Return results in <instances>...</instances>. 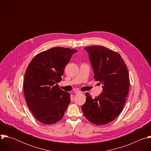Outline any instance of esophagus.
Masks as SVG:
<instances>
[{
  "label": "esophagus",
  "instance_id": "esophagus-1",
  "mask_svg": "<svg viewBox=\"0 0 151 151\" xmlns=\"http://www.w3.org/2000/svg\"><path fill=\"white\" fill-rule=\"evenodd\" d=\"M74 93H75V94H78V93H81V91H78V90H75V91H74Z\"/></svg>",
  "mask_w": 151,
  "mask_h": 151
}]
</instances>
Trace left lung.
Instances as JSON below:
<instances>
[{
    "instance_id": "left-lung-1",
    "label": "left lung",
    "mask_w": 151,
    "mask_h": 151,
    "mask_svg": "<svg viewBox=\"0 0 151 151\" xmlns=\"http://www.w3.org/2000/svg\"><path fill=\"white\" fill-rule=\"evenodd\" d=\"M84 50L88 53L94 78L103 85V92L94 99L86 93L81 109L91 123L106 125L119 115L125 103L130 85L127 67L119 54L104 47L93 45Z\"/></svg>"
}]
</instances>
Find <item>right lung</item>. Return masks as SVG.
Masks as SVG:
<instances>
[{"label":"right lung","instance_id":"1","mask_svg":"<svg viewBox=\"0 0 151 151\" xmlns=\"http://www.w3.org/2000/svg\"><path fill=\"white\" fill-rule=\"evenodd\" d=\"M77 51L54 47L37 54L26 69L24 93L30 111L40 122L53 124L61 120L70 102V94L57 83L64 68Z\"/></svg>","mask_w":151,"mask_h":151}]
</instances>
